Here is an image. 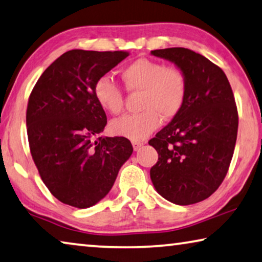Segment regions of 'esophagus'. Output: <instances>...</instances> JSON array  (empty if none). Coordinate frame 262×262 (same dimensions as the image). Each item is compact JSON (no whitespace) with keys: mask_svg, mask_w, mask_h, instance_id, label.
<instances>
[{"mask_svg":"<svg viewBox=\"0 0 262 262\" xmlns=\"http://www.w3.org/2000/svg\"><path fill=\"white\" fill-rule=\"evenodd\" d=\"M132 144H133V148H134L135 151H139L140 149L143 147V143L142 142H139V141H133Z\"/></svg>","mask_w":262,"mask_h":262,"instance_id":"esophagus-1","label":"esophagus"}]
</instances>
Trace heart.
<instances>
[{"mask_svg": "<svg viewBox=\"0 0 262 262\" xmlns=\"http://www.w3.org/2000/svg\"><path fill=\"white\" fill-rule=\"evenodd\" d=\"M121 78L128 91L142 92V112L114 120L111 132L115 135L142 141L160 126V116L164 120L175 118L184 105L188 84L184 72L177 66L139 58L122 69ZM94 97L111 114H119L123 108L122 91L110 77L98 79Z\"/></svg>", "mask_w": 262, "mask_h": 262, "instance_id": "obj_1", "label": "heart"}]
</instances>
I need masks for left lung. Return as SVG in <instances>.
<instances>
[{"label": "left lung", "mask_w": 262, "mask_h": 262, "mask_svg": "<svg viewBox=\"0 0 262 262\" xmlns=\"http://www.w3.org/2000/svg\"><path fill=\"white\" fill-rule=\"evenodd\" d=\"M150 53L180 68L188 84L180 113L149 141L159 154L151 182L173 204H194L219 188L230 167L238 133L234 95L223 70L192 50Z\"/></svg>", "instance_id": "8db88e82"}]
</instances>
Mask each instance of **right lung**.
I'll return each instance as SVG.
<instances>
[{
  "label": "right lung",
  "instance_id": "1",
  "mask_svg": "<svg viewBox=\"0 0 262 262\" xmlns=\"http://www.w3.org/2000/svg\"><path fill=\"white\" fill-rule=\"evenodd\" d=\"M123 51L71 50L41 74L29 98V146L41 181L64 204L87 209L110 192L133 147L126 138L98 135L107 123L94 85Z\"/></svg>",
  "mask_w": 262,
  "mask_h": 262
}]
</instances>
